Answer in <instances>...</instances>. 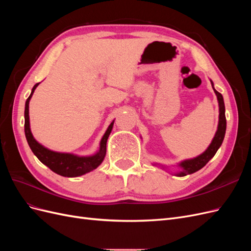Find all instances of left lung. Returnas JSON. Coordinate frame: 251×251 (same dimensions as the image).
<instances>
[{
  "instance_id": "1",
  "label": "left lung",
  "mask_w": 251,
  "mask_h": 251,
  "mask_svg": "<svg viewBox=\"0 0 251 251\" xmlns=\"http://www.w3.org/2000/svg\"><path fill=\"white\" fill-rule=\"evenodd\" d=\"M210 82H211V87L214 89L215 93L217 95L218 102H219L218 130L216 132L214 139H212L211 143L209 144V147L206 149V151H203V153L198 157H195L193 159H187V160L181 161L178 164V166L180 168V172L175 174L178 177H183V176H186V175H191L193 173H196L197 171L201 170L203 166L206 165V163L210 160V159L216 155L217 151L219 150L220 147H221V144L224 140V136L226 132V117H225V105H224L223 96L214 88V82L211 80ZM162 169H164V166H162Z\"/></svg>"
}]
</instances>
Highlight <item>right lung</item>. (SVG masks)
I'll return each mask as SVG.
<instances>
[{
	"instance_id": "1",
	"label": "right lung",
	"mask_w": 251,
	"mask_h": 251,
	"mask_svg": "<svg viewBox=\"0 0 251 251\" xmlns=\"http://www.w3.org/2000/svg\"><path fill=\"white\" fill-rule=\"evenodd\" d=\"M39 85L40 82L35 83L32 88L31 94L29 95L25 103V135L27 142L30 149L33 151V154L43 164L48 166L52 172L63 177H79L81 175H85L98 168L103 161L105 153H107V140L113 128L114 120L102 136L100 143V150L92 156H77L70 153H59V151H54L45 148L34 139L31 130H30L29 123V101L31 100L34 90Z\"/></svg>"
}]
</instances>
